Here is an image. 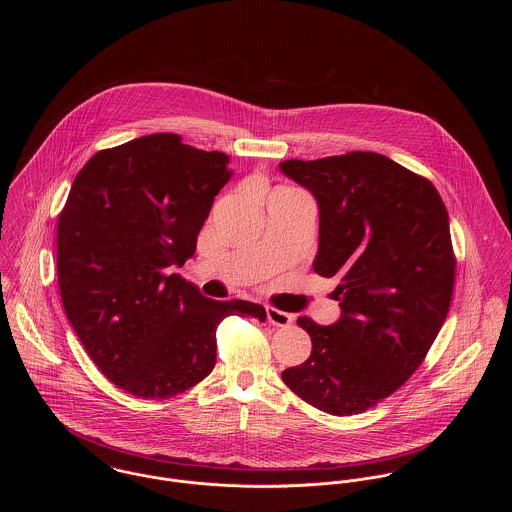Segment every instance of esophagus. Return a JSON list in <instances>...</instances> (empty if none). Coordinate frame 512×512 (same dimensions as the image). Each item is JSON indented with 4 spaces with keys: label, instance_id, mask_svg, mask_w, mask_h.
Segmentation results:
<instances>
[{
    "label": "esophagus",
    "instance_id": "34e87169",
    "mask_svg": "<svg viewBox=\"0 0 512 512\" xmlns=\"http://www.w3.org/2000/svg\"><path fill=\"white\" fill-rule=\"evenodd\" d=\"M267 318L268 322H270V324H274V326H290L293 320L290 313L278 311V309H274V307H267Z\"/></svg>",
    "mask_w": 512,
    "mask_h": 512
}]
</instances>
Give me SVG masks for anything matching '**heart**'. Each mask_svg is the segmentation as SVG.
<instances>
[{"label": "heart", "mask_w": 512, "mask_h": 512, "mask_svg": "<svg viewBox=\"0 0 512 512\" xmlns=\"http://www.w3.org/2000/svg\"><path fill=\"white\" fill-rule=\"evenodd\" d=\"M276 192H293V190H290V188H280V190H276ZM276 192H274V194H276Z\"/></svg>", "instance_id": "obj_1"}]
</instances>
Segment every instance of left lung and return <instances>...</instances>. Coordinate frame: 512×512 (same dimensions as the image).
I'll return each mask as SVG.
<instances>
[{
	"instance_id": "left-lung-1",
	"label": "left lung",
	"mask_w": 512,
	"mask_h": 512,
	"mask_svg": "<svg viewBox=\"0 0 512 512\" xmlns=\"http://www.w3.org/2000/svg\"><path fill=\"white\" fill-rule=\"evenodd\" d=\"M280 171L317 199L313 268L340 280L341 309L330 326L297 318L313 351L282 380L324 413H363L409 380L445 322L455 282L447 209L432 182L372 151L288 159Z\"/></svg>"
}]
</instances>
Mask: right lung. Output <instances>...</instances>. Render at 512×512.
Instances as JSON below:
<instances>
[{"instance_id": "obj_1", "label": "right lung", "mask_w": 512, "mask_h": 512, "mask_svg": "<svg viewBox=\"0 0 512 512\" xmlns=\"http://www.w3.org/2000/svg\"><path fill=\"white\" fill-rule=\"evenodd\" d=\"M228 155L149 134L98 151L76 174L57 226L59 292L99 370L142 399L190 390L217 361L230 315L265 322L263 305L215 301L172 272L194 257Z\"/></svg>"}]
</instances>
